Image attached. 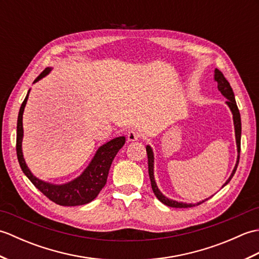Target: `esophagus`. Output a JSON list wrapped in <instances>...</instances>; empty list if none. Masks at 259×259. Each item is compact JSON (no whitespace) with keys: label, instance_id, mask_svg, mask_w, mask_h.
I'll use <instances>...</instances> for the list:
<instances>
[{"label":"esophagus","instance_id":"obj_1","mask_svg":"<svg viewBox=\"0 0 259 259\" xmlns=\"http://www.w3.org/2000/svg\"><path fill=\"white\" fill-rule=\"evenodd\" d=\"M126 140H128L129 142L139 140V135L135 133V131H129V133L126 134Z\"/></svg>","mask_w":259,"mask_h":259}]
</instances>
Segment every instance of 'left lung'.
I'll return each instance as SVG.
<instances>
[{"label": "left lung", "instance_id": "8db88e82", "mask_svg": "<svg viewBox=\"0 0 259 259\" xmlns=\"http://www.w3.org/2000/svg\"><path fill=\"white\" fill-rule=\"evenodd\" d=\"M214 81L218 83V90L222 92V95L227 99V106L229 107L230 111L233 113V120H234V126H235V137H236V145H237V152H238V156H237V161H236L235 164V168L233 170L232 175H230V177L227 179L226 183L224 184L223 187L226 186L230 180H232L233 176L236 172V169L238 167V162H239V156H240V138H241V121H240V113H239V110L237 107V103H236L235 100V95H234V91L232 89V87H230L229 82L225 78L224 74L219 71L218 69L214 70ZM146 150H147V155H148V170H149V177H150V181H151V187H152V190H153V194L156 195V197L158 198L159 200H160L164 205H167L169 207H174V208H189L192 207L195 205H192V203H186V202H181V201H176L172 199H169L166 196H163L161 194V191L159 190L158 186L155 181V175H153V152L150 146H147L146 147ZM208 199H205L202 201L197 202L196 205H200V203L205 202Z\"/></svg>", "mask_w": 259, "mask_h": 259}]
</instances>
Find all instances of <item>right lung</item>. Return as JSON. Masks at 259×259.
<instances>
[{"mask_svg":"<svg viewBox=\"0 0 259 259\" xmlns=\"http://www.w3.org/2000/svg\"><path fill=\"white\" fill-rule=\"evenodd\" d=\"M50 71L51 68H47L33 83L45 78ZM29 93L30 90L27 92L24 101L21 104L18 117V126H16V155H18V160L22 171L43 195L60 206H80L92 201L99 195L104 185L107 184L109 169L111 167L115 155L123 147L125 138L124 137H118V138H114L108 141L107 144L102 145L97 150L95 157L89 163V166L84 169V171L79 177L71 180L70 183L53 185L40 180L35 176H33L30 169L27 168L23 158V152H22V139H23V121L22 120H23V112L27 98H29Z\"/></svg>","mask_w":259,"mask_h":259,"instance_id":"1","label":"right lung"}]
</instances>
